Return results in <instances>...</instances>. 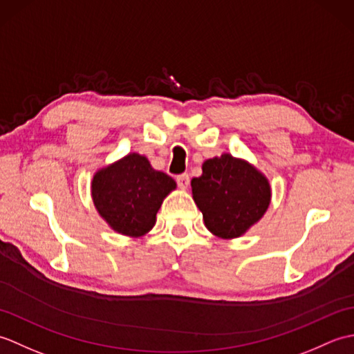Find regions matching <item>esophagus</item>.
<instances>
[{"label":"esophagus","instance_id":"esophagus-1","mask_svg":"<svg viewBox=\"0 0 354 354\" xmlns=\"http://www.w3.org/2000/svg\"><path fill=\"white\" fill-rule=\"evenodd\" d=\"M176 183L179 185V189H189V184H190V176L187 175V173H183V175H178L176 176Z\"/></svg>","mask_w":354,"mask_h":354}]
</instances>
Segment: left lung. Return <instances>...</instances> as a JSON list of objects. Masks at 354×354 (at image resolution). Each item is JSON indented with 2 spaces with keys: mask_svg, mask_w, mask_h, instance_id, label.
<instances>
[{
  "mask_svg": "<svg viewBox=\"0 0 354 354\" xmlns=\"http://www.w3.org/2000/svg\"><path fill=\"white\" fill-rule=\"evenodd\" d=\"M192 193L205 227L221 239L243 236L270 204L266 176L230 153L202 164V175L192 179Z\"/></svg>",
  "mask_w": 354,
  "mask_h": 354,
  "instance_id": "8db88e82",
  "label": "left lung"
}]
</instances>
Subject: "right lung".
<instances>
[{
	"label": "right lung",
	"instance_id": "1",
	"mask_svg": "<svg viewBox=\"0 0 354 354\" xmlns=\"http://www.w3.org/2000/svg\"><path fill=\"white\" fill-rule=\"evenodd\" d=\"M176 183L146 156L129 153L95 173L91 196L97 212L118 234L141 237L153 228L164 198Z\"/></svg>",
	"mask_w": 354,
	"mask_h": 354
}]
</instances>
